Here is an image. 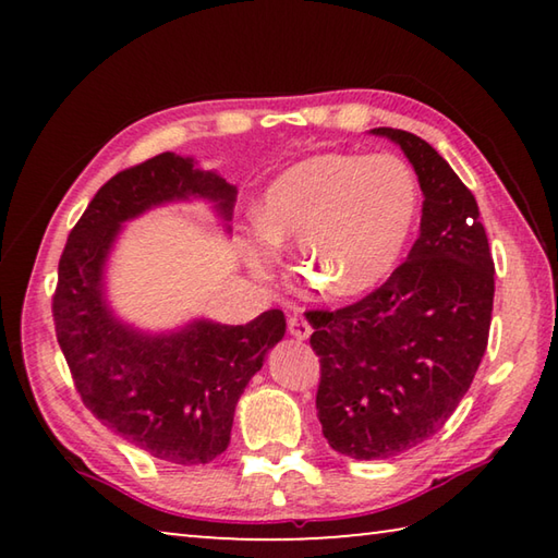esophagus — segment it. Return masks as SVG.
Returning <instances> with one entry per match:
<instances>
[{"label": "esophagus", "mask_w": 558, "mask_h": 558, "mask_svg": "<svg viewBox=\"0 0 558 558\" xmlns=\"http://www.w3.org/2000/svg\"><path fill=\"white\" fill-rule=\"evenodd\" d=\"M288 329H290V335L298 339H307L310 335H313V325L307 323V317L302 313H292L288 317Z\"/></svg>", "instance_id": "1"}]
</instances>
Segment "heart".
Wrapping results in <instances>:
<instances>
[{
    "label": "heart",
    "mask_w": 558,
    "mask_h": 558,
    "mask_svg": "<svg viewBox=\"0 0 558 558\" xmlns=\"http://www.w3.org/2000/svg\"><path fill=\"white\" fill-rule=\"evenodd\" d=\"M421 209L413 169L396 155H317L272 179L258 209L251 263L298 241V268L329 295H359L399 266Z\"/></svg>",
    "instance_id": "heart-1"
}]
</instances>
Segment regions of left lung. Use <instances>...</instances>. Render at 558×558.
Returning a JSON list of instances; mask_svg holds the SVG:
<instances>
[{
    "label": "left lung",
    "instance_id": "left-lung-1",
    "mask_svg": "<svg viewBox=\"0 0 558 558\" xmlns=\"http://www.w3.org/2000/svg\"><path fill=\"white\" fill-rule=\"evenodd\" d=\"M372 132L403 149L426 199L409 260L381 288L347 307L307 310L319 423L329 446L354 460L393 458L446 426L483 362L495 298L470 189L413 132Z\"/></svg>",
    "mask_w": 558,
    "mask_h": 558
}]
</instances>
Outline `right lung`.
<instances>
[{
    "label": "right lung",
    "mask_w": 558,
    "mask_h": 558,
    "mask_svg": "<svg viewBox=\"0 0 558 558\" xmlns=\"http://www.w3.org/2000/svg\"><path fill=\"white\" fill-rule=\"evenodd\" d=\"M186 196L214 199L231 219L235 186L172 153L108 179L65 241L51 313L86 409L157 460L204 465L229 448L235 403L286 335V315L268 310L235 327L199 319L149 337L110 315L100 282L120 223Z\"/></svg>",
    "instance_id": "1"
}]
</instances>
